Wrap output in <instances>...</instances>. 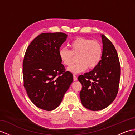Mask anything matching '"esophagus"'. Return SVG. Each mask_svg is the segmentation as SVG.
Wrapping results in <instances>:
<instances>
[{
    "mask_svg": "<svg viewBox=\"0 0 135 135\" xmlns=\"http://www.w3.org/2000/svg\"><path fill=\"white\" fill-rule=\"evenodd\" d=\"M73 80L74 81H76L77 80V77L76 75L75 74H73Z\"/></svg>",
    "mask_w": 135,
    "mask_h": 135,
    "instance_id": "1",
    "label": "esophagus"
}]
</instances>
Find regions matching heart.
<instances>
[{
    "label": "heart",
    "mask_w": 135,
    "mask_h": 135,
    "mask_svg": "<svg viewBox=\"0 0 135 135\" xmlns=\"http://www.w3.org/2000/svg\"><path fill=\"white\" fill-rule=\"evenodd\" d=\"M70 50L62 48L59 51V57L62 64L70 66L77 57V64L68 70L73 73H79L86 70L93 69L100 63L103 55V46L100 42L83 37H77L70 44Z\"/></svg>",
    "instance_id": "obj_1"
}]
</instances>
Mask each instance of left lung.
Returning a JSON list of instances; mask_svg holds the SVG:
<instances>
[{
  "mask_svg": "<svg viewBox=\"0 0 135 135\" xmlns=\"http://www.w3.org/2000/svg\"><path fill=\"white\" fill-rule=\"evenodd\" d=\"M103 55L100 63L93 69L78 80L82 84L80 93L82 104L87 109L96 111L107 108L112 103L119 91L121 68L114 45L104 35Z\"/></svg>",
  "mask_w": 135,
  "mask_h": 135,
  "instance_id": "1",
  "label": "left lung"
}]
</instances>
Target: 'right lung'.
Instances as JSON below:
<instances>
[{
    "label": "right lung",
    "mask_w": 135,
    "mask_h": 135,
    "mask_svg": "<svg viewBox=\"0 0 135 135\" xmlns=\"http://www.w3.org/2000/svg\"><path fill=\"white\" fill-rule=\"evenodd\" d=\"M68 35L47 32L39 35L29 45L23 62L24 87L31 102L50 111L60 105L73 81L65 71L59 51Z\"/></svg>",
    "instance_id": "1"
}]
</instances>
